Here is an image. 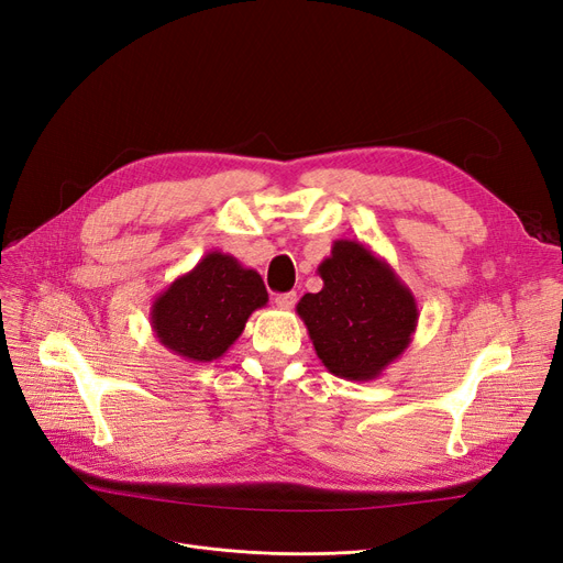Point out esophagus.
I'll list each match as a JSON object with an SVG mask.
<instances>
[{
    "instance_id": "1",
    "label": "esophagus",
    "mask_w": 563,
    "mask_h": 563,
    "mask_svg": "<svg viewBox=\"0 0 563 563\" xmlns=\"http://www.w3.org/2000/svg\"><path fill=\"white\" fill-rule=\"evenodd\" d=\"M296 300H298L296 294H279V296H275L277 308H282V310H291L294 305H296Z\"/></svg>"
}]
</instances>
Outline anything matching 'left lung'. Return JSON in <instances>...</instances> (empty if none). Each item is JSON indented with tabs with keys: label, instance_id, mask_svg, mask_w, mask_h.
Listing matches in <instances>:
<instances>
[{
	"label": "left lung",
	"instance_id": "1",
	"mask_svg": "<svg viewBox=\"0 0 563 563\" xmlns=\"http://www.w3.org/2000/svg\"><path fill=\"white\" fill-rule=\"evenodd\" d=\"M319 294H305L296 312L321 364L338 378L368 383L395 364L418 329V302L395 269L366 244L333 242L317 267Z\"/></svg>",
	"mask_w": 563,
	"mask_h": 563
}]
</instances>
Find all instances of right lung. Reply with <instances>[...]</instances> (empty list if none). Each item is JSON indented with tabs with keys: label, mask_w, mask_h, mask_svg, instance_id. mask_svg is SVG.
<instances>
[{
	"label": "right lung",
	"mask_w": 563,
	"mask_h": 563,
	"mask_svg": "<svg viewBox=\"0 0 563 563\" xmlns=\"http://www.w3.org/2000/svg\"><path fill=\"white\" fill-rule=\"evenodd\" d=\"M267 300L258 272L230 253L211 251L152 300L150 327L168 352L207 364L234 345Z\"/></svg>",
	"instance_id": "right-lung-1"
}]
</instances>
